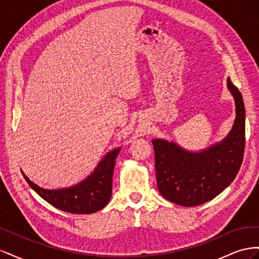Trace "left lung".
Here are the masks:
<instances>
[{
    "label": "left lung",
    "mask_w": 259,
    "mask_h": 259,
    "mask_svg": "<svg viewBox=\"0 0 259 259\" xmlns=\"http://www.w3.org/2000/svg\"><path fill=\"white\" fill-rule=\"evenodd\" d=\"M227 86L236 101V120L221 143L191 152L175 143L153 139L155 174L164 199L183 206H198L223 192L241 167L245 148V108L230 77Z\"/></svg>",
    "instance_id": "left-lung-1"
}]
</instances>
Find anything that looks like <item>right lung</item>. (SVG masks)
<instances>
[{"instance_id": "right-lung-1", "label": "right lung", "mask_w": 259, "mask_h": 259, "mask_svg": "<svg viewBox=\"0 0 259 259\" xmlns=\"http://www.w3.org/2000/svg\"><path fill=\"white\" fill-rule=\"evenodd\" d=\"M120 150L116 148L108 152L89 177L65 189H43L21 173L29 186L54 207L72 214H92L104 208L111 198L113 168Z\"/></svg>"}]
</instances>
